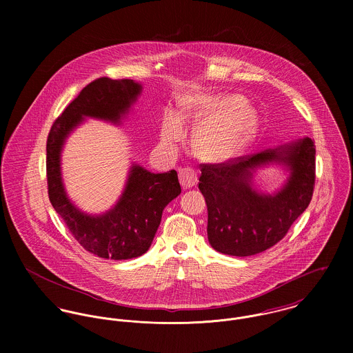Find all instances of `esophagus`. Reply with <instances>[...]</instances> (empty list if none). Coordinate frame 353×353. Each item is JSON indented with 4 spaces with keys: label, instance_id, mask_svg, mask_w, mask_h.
I'll return each instance as SVG.
<instances>
[{
    "label": "esophagus",
    "instance_id": "esophagus-1",
    "mask_svg": "<svg viewBox=\"0 0 353 353\" xmlns=\"http://www.w3.org/2000/svg\"><path fill=\"white\" fill-rule=\"evenodd\" d=\"M179 182H181L183 189H190V188L196 186L197 182H199L197 172L190 167L181 168L179 170Z\"/></svg>",
    "mask_w": 353,
    "mask_h": 353
}]
</instances>
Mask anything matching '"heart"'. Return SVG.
Returning <instances> with one entry per match:
<instances>
[{
  "label": "heart",
  "instance_id": "obj_1",
  "mask_svg": "<svg viewBox=\"0 0 353 353\" xmlns=\"http://www.w3.org/2000/svg\"><path fill=\"white\" fill-rule=\"evenodd\" d=\"M182 118L199 122L193 133V148L206 160H224L242 151L254 137L258 115L238 97L192 95L181 107ZM182 125L175 118L165 119L161 139L172 144L182 139Z\"/></svg>",
  "mask_w": 353,
  "mask_h": 353
}]
</instances>
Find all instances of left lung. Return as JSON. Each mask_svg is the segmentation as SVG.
Instances as JSON below:
<instances>
[{
	"instance_id": "left-lung-1",
	"label": "left lung",
	"mask_w": 353,
	"mask_h": 353,
	"mask_svg": "<svg viewBox=\"0 0 353 353\" xmlns=\"http://www.w3.org/2000/svg\"><path fill=\"white\" fill-rule=\"evenodd\" d=\"M270 161L292 171L286 186L273 196L251 188L252 172ZM315 145L308 137L276 150L201 164L199 189L208 206V239L223 254L248 256L279 243L312 199Z\"/></svg>"
}]
</instances>
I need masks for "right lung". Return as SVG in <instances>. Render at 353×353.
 <instances>
[{
    "mask_svg": "<svg viewBox=\"0 0 353 353\" xmlns=\"http://www.w3.org/2000/svg\"><path fill=\"white\" fill-rule=\"evenodd\" d=\"M141 92L129 79L101 77L81 90L54 121L46 145V176L51 205L73 238L101 258L130 259L148 252L164 208L181 194L176 171L153 174L133 165L118 203L101 216H88L68 200L59 170V154L66 136L83 117L118 123Z\"/></svg>",
    "mask_w": 353,
    "mask_h": 353,
    "instance_id": "add662e5",
    "label": "right lung"
}]
</instances>
